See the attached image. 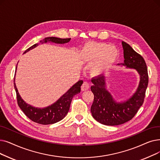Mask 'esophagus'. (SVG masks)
<instances>
[{
  "label": "esophagus",
  "instance_id": "1",
  "mask_svg": "<svg viewBox=\"0 0 160 160\" xmlns=\"http://www.w3.org/2000/svg\"><path fill=\"white\" fill-rule=\"evenodd\" d=\"M89 86L88 83L87 82H84L81 86V90L83 92L86 91V90H88L89 89Z\"/></svg>",
  "mask_w": 160,
  "mask_h": 160
}]
</instances>
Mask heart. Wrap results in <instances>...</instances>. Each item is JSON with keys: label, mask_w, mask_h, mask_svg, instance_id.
Wrapping results in <instances>:
<instances>
[{"label": "heart", "mask_w": 160, "mask_h": 160, "mask_svg": "<svg viewBox=\"0 0 160 160\" xmlns=\"http://www.w3.org/2000/svg\"><path fill=\"white\" fill-rule=\"evenodd\" d=\"M119 51L114 46L106 43H86L80 50L83 63H93L91 71L95 76H100L107 72L119 57Z\"/></svg>", "instance_id": "heart-1"}]
</instances>
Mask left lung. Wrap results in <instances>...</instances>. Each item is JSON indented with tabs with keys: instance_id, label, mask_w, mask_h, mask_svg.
Segmentation results:
<instances>
[{
	"instance_id": "left-lung-1",
	"label": "left lung",
	"mask_w": 160,
	"mask_h": 160,
	"mask_svg": "<svg viewBox=\"0 0 160 160\" xmlns=\"http://www.w3.org/2000/svg\"><path fill=\"white\" fill-rule=\"evenodd\" d=\"M123 63L120 65L127 68L135 69L140 76L139 84L135 92L123 101H117L107 89L104 75L93 78L91 90L94 100L91 107L93 118L106 126H118L131 120L144 102L145 92L148 84L147 67L141 55L128 44L122 41Z\"/></svg>"
}]
</instances>
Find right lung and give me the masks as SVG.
Segmentation results:
<instances>
[{
    "instance_id": "add662e5",
    "label": "right lung",
    "mask_w": 160,
    "mask_h": 160,
    "mask_svg": "<svg viewBox=\"0 0 160 160\" xmlns=\"http://www.w3.org/2000/svg\"><path fill=\"white\" fill-rule=\"evenodd\" d=\"M70 40L71 38H60L52 37L44 38L42 40L40 41V44H42L47 42H52L55 44H63L68 42ZM38 46V44H34L27 50H25L23 53H25L31 50L34 49V48H36ZM17 67L18 64L16 65V73L17 71ZM16 73L13 82H14V88L16 92L18 106L30 120L42 125L55 123L64 118L67 114L69 108H70L72 97L75 95L80 92V87L83 84L82 80H79L78 82H76L65 93L62 95L58 101L52 104L50 106L44 108L34 107L25 102V101L22 98V97L20 96L15 83Z\"/></svg>"
}]
</instances>
